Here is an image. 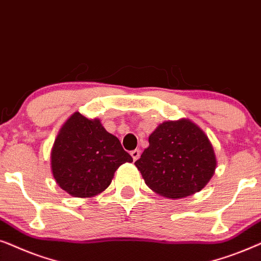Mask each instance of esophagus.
Segmentation results:
<instances>
[{
  "label": "esophagus",
  "mask_w": 261,
  "mask_h": 261,
  "mask_svg": "<svg viewBox=\"0 0 261 261\" xmlns=\"http://www.w3.org/2000/svg\"><path fill=\"white\" fill-rule=\"evenodd\" d=\"M130 154H131V156H133L134 161H136V160H138V158L141 156V150H140V149H135V150L131 151Z\"/></svg>",
  "instance_id": "1"
}]
</instances>
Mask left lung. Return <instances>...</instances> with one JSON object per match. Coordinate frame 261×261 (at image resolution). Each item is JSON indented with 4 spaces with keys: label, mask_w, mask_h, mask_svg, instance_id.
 I'll return each instance as SVG.
<instances>
[{
    "label": "left lung",
    "mask_w": 261,
    "mask_h": 261,
    "mask_svg": "<svg viewBox=\"0 0 261 261\" xmlns=\"http://www.w3.org/2000/svg\"><path fill=\"white\" fill-rule=\"evenodd\" d=\"M135 165L152 191L182 198L206 185L216 158L206 135L191 120L181 119L160 124Z\"/></svg>",
    "instance_id": "1"
}]
</instances>
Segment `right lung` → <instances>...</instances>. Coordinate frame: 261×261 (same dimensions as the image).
Segmentation results:
<instances>
[{"instance_id":"right-lung-1","label":"right lung","mask_w":261,"mask_h":261,"mask_svg":"<svg viewBox=\"0 0 261 261\" xmlns=\"http://www.w3.org/2000/svg\"><path fill=\"white\" fill-rule=\"evenodd\" d=\"M125 162H133V158L119 140L107 133L99 119L90 120L79 112L61 128L51 151L56 181L79 198L102 192Z\"/></svg>"}]
</instances>
